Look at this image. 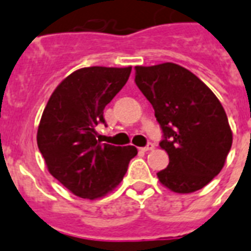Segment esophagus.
I'll return each mask as SVG.
<instances>
[{
  "instance_id": "obj_1",
  "label": "esophagus",
  "mask_w": 251,
  "mask_h": 251,
  "mask_svg": "<svg viewBox=\"0 0 251 251\" xmlns=\"http://www.w3.org/2000/svg\"><path fill=\"white\" fill-rule=\"evenodd\" d=\"M154 149V144L153 143H148L147 147L143 148V151H145V152H148V151H153Z\"/></svg>"
}]
</instances>
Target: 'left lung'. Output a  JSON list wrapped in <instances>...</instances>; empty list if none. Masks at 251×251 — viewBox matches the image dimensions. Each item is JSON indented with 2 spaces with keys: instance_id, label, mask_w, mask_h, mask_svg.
I'll use <instances>...</instances> for the list:
<instances>
[{
  "instance_id": "obj_1",
  "label": "left lung",
  "mask_w": 251,
  "mask_h": 251,
  "mask_svg": "<svg viewBox=\"0 0 251 251\" xmlns=\"http://www.w3.org/2000/svg\"><path fill=\"white\" fill-rule=\"evenodd\" d=\"M135 82L154 108L169 154L157 173L178 194L198 191L221 172L232 147L228 118L212 90L186 68L173 63L136 67Z\"/></svg>"
}]
</instances>
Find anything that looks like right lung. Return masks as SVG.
<instances>
[{
	"mask_svg": "<svg viewBox=\"0 0 251 251\" xmlns=\"http://www.w3.org/2000/svg\"><path fill=\"white\" fill-rule=\"evenodd\" d=\"M132 67H89L73 72L52 93L39 123L38 148L48 172L75 196L97 199L112 191L137 154L135 147L97 140L103 110L128 81Z\"/></svg>",
	"mask_w": 251,
	"mask_h": 251,
	"instance_id": "add662e5",
	"label": "right lung"
}]
</instances>
